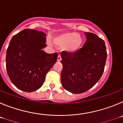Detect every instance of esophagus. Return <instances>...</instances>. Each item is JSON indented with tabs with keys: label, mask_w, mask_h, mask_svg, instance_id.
<instances>
[{
	"label": "esophagus",
	"mask_w": 123,
	"mask_h": 123,
	"mask_svg": "<svg viewBox=\"0 0 123 123\" xmlns=\"http://www.w3.org/2000/svg\"><path fill=\"white\" fill-rule=\"evenodd\" d=\"M62 60V57H61V55H58V58H57V62H60Z\"/></svg>",
	"instance_id": "34e87169"
}]
</instances>
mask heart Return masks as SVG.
I'll use <instances>...</instances> for the list:
<instances>
[{"mask_svg": "<svg viewBox=\"0 0 123 123\" xmlns=\"http://www.w3.org/2000/svg\"><path fill=\"white\" fill-rule=\"evenodd\" d=\"M52 41L56 46L63 47L64 51L67 53L73 54L81 48L83 38L80 34L67 31L55 35L52 38Z\"/></svg>", "mask_w": 123, "mask_h": 123, "instance_id": "1", "label": "heart"}]
</instances>
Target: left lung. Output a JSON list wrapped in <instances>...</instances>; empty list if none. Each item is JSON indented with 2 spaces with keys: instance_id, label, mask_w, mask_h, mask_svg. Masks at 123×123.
Wrapping results in <instances>:
<instances>
[{
  "instance_id": "left-lung-1",
  "label": "left lung",
  "mask_w": 123,
  "mask_h": 123,
  "mask_svg": "<svg viewBox=\"0 0 123 123\" xmlns=\"http://www.w3.org/2000/svg\"><path fill=\"white\" fill-rule=\"evenodd\" d=\"M84 35L87 40L82 49L73 54H61V82L64 89L73 94L86 92L98 82L107 56L104 40L92 32Z\"/></svg>"
}]
</instances>
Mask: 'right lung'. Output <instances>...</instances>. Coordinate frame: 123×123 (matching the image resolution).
Returning <instances> with one entry per match:
<instances>
[{
	"instance_id": "add662e5",
	"label": "right lung",
	"mask_w": 123,
	"mask_h": 123,
	"mask_svg": "<svg viewBox=\"0 0 123 123\" xmlns=\"http://www.w3.org/2000/svg\"><path fill=\"white\" fill-rule=\"evenodd\" d=\"M46 34L25 29L13 36L6 50V68L10 81L18 89L32 92L41 87L46 74L56 63V53L47 54Z\"/></svg>"
}]
</instances>
